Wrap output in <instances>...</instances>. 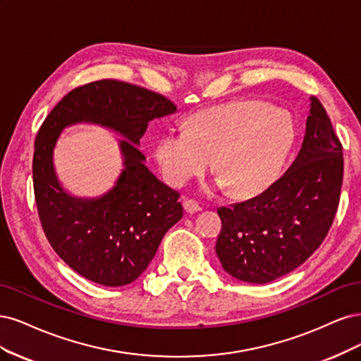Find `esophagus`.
<instances>
[{"label":"esophagus","instance_id":"obj_1","mask_svg":"<svg viewBox=\"0 0 361 361\" xmlns=\"http://www.w3.org/2000/svg\"><path fill=\"white\" fill-rule=\"evenodd\" d=\"M184 210L188 212V213H190V214H193V213L201 212V205L197 204L196 201H193V200H185L184 201Z\"/></svg>","mask_w":361,"mask_h":361}]
</instances>
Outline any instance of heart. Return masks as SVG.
<instances>
[{"mask_svg":"<svg viewBox=\"0 0 361 361\" xmlns=\"http://www.w3.org/2000/svg\"><path fill=\"white\" fill-rule=\"evenodd\" d=\"M294 142V124L283 111L259 100H238L195 114L189 129H169L156 156L166 181L184 185L201 176L213 157L219 184L235 195L267 188Z\"/></svg>","mask_w":361,"mask_h":361,"instance_id":"1","label":"heart"}]
</instances>
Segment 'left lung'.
I'll return each instance as SVG.
<instances>
[{"instance_id":"obj_1","label":"left lung","mask_w":361,"mask_h":361,"mask_svg":"<svg viewBox=\"0 0 361 361\" xmlns=\"http://www.w3.org/2000/svg\"><path fill=\"white\" fill-rule=\"evenodd\" d=\"M294 164L269 189L220 207L216 253L238 281L269 283L309 259L327 237L339 207L342 144L317 97Z\"/></svg>"}]
</instances>
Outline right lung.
<instances>
[{"instance_id":"1","label":"right lung","mask_w":361,"mask_h":361,"mask_svg":"<svg viewBox=\"0 0 361 361\" xmlns=\"http://www.w3.org/2000/svg\"><path fill=\"white\" fill-rule=\"evenodd\" d=\"M177 106L151 90L115 79L94 80L64 96L40 126L34 142V197L44 235L71 269L91 282L123 286L141 276L166 231L183 217L180 193L144 165L139 139L148 123ZM88 121L130 139L121 146L125 169L97 200L67 195L56 180L51 153L64 126Z\"/></svg>"}]
</instances>
